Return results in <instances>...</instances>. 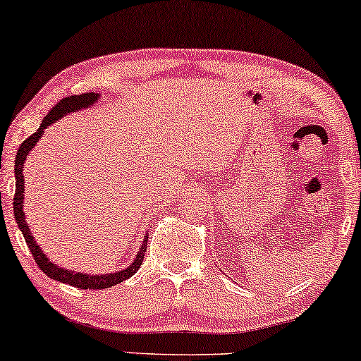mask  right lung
<instances>
[{
	"label": "right lung",
	"mask_w": 361,
	"mask_h": 361,
	"mask_svg": "<svg viewBox=\"0 0 361 361\" xmlns=\"http://www.w3.org/2000/svg\"><path fill=\"white\" fill-rule=\"evenodd\" d=\"M98 97H100L98 93L92 92V93H82V95L66 97L63 100L59 102L57 105L54 106L46 116H44V120L41 123V126L37 128V131L34 133V135L29 136L27 140H24L21 142V146H19L18 154H16V162H14V176H16V192H14V199H13L14 200L13 202L14 219H16L19 230L23 231V236L29 246V251H31L34 256V261H36V264L41 268L42 273H46L49 276V278L61 281V283L71 284V286H73V288H80V289H106V288H111V286H115V284L123 283V281L128 278H131V276L135 274L137 269H140L142 259H145V253L147 248V236L145 238V241H142L141 250L137 251L136 259L133 261V263L128 266L126 269L116 271V273H113V274L90 276V274L73 273V271L57 268L56 264L51 263V261L47 259V256L42 253L41 248H39V245L34 241V236L26 224V219H24V212H23V199H24L23 171H24V167L23 166H24V161H26V156L29 154V151H31L32 147L36 146V142L41 140L42 133L47 126H51L54 121H57L59 118L67 115V113L82 110V108H87L88 105H92L93 102H97Z\"/></svg>",
	"instance_id": "1"
}]
</instances>
